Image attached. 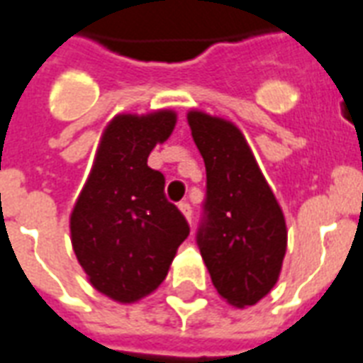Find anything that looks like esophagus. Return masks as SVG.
<instances>
[{"mask_svg": "<svg viewBox=\"0 0 363 363\" xmlns=\"http://www.w3.org/2000/svg\"><path fill=\"white\" fill-rule=\"evenodd\" d=\"M178 208H179V212H182L185 216V220H187L191 223V216H193V210H191L189 204H187V202H179Z\"/></svg>", "mask_w": 363, "mask_h": 363, "instance_id": "obj_1", "label": "esophagus"}]
</instances>
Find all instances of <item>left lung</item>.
Instances as JSON below:
<instances>
[{
	"label": "left lung",
	"instance_id": "1",
	"mask_svg": "<svg viewBox=\"0 0 363 363\" xmlns=\"http://www.w3.org/2000/svg\"><path fill=\"white\" fill-rule=\"evenodd\" d=\"M206 167V220L196 235L213 288L233 307H252L274 288L288 229L246 138L235 123L187 111Z\"/></svg>",
	"mask_w": 363,
	"mask_h": 363
}]
</instances>
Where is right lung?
<instances>
[{
  "mask_svg": "<svg viewBox=\"0 0 363 363\" xmlns=\"http://www.w3.org/2000/svg\"><path fill=\"white\" fill-rule=\"evenodd\" d=\"M176 121L172 109L115 115L69 216L75 257L92 288L111 301L130 305L153 294L189 235L164 196V176L147 167Z\"/></svg>",
  "mask_w": 363,
  "mask_h": 363,
  "instance_id": "1",
  "label": "right lung"
}]
</instances>
